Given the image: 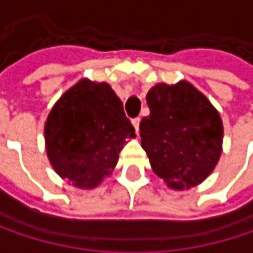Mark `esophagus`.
Masks as SVG:
<instances>
[{"instance_id": "obj_1", "label": "esophagus", "mask_w": 253, "mask_h": 253, "mask_svg": "<svg viewBox=\"0 0 253 253\" xmlns=\"http://www.w3.org/2000/svg\"><path fill=\"white\" fill-rule=\"evenodd\" d=\"M131 125L134 126V128H136V131H139V125H140V119H139V117L133 119V120H131Z\"/></svg>"}]
</instances>
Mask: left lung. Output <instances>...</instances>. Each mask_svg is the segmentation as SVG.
I'll use <instances>...</instances> for the list:
<instances>
[{
	"instance_id": "1",
	"label": "left lung",
	"mask_w": 253,
	"mask_h": 253,
	"mask_svg": "<svg viewBox=\"0 0 253 253\" xmlns=\"http://www.w3.org/2000/svg\"><path fill=\"white\" fill-rule=\"evenodd\" d=\"M149 116L139 130L154 173L173 189H189L210 176L221 155L223 123L190 83L155 84L146 95Z\"/></svg>"
}]
</instances>
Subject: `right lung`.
<instances>
[{
    "instance_id": "right-lung-1",
    "label": "right lung",
    "mask_w": 253,
    "mask_h": 253,
    "mask_svg": "<svg viewBox=\"0 0 253 253\" xmlns=\"http://www.w3.org/2000/svg\"><path fill=\"white\" fill-rule=\"evenodd\" d=\"M136 137L123 102L108 83L80 80L54 105L45 125L54 170L77 187L101 183L117 164L126 140Z\"/></svg>"
}]
</instances>
